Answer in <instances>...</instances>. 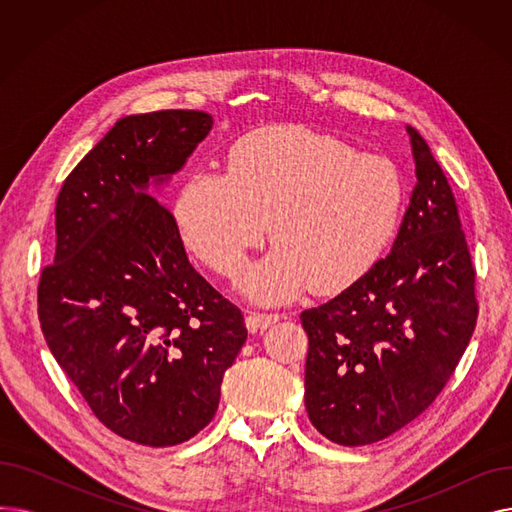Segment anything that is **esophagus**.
Here are the masks:
<instances>
[{
    "mask_svg": "<svg viewBox=\"0 0 512 512\" xmlns=\"http://www.w3.org/2000/svg\"><path fill=\"white\" fill-rule=\"evenodd\" d=\"M280 313H251L247 317V326L251 332H257V330H267L270 326H274L276 321H280Z\"/></svg>",
    "mask_w": 512,
    "mask_h": 512,
    "instance_id": "obj_1",
    "label": "esophagus"
}]
</instances>
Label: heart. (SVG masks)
<instances>
[{
	"mask_svg": "<svg viewBox=\"0 0 512 512\" xmlns=\"http://www.w3.org/2000/svg\"><path fill=\"white\" fill-rule=\"evenodd\" d=\"M405 180L386 155L359 153L299 124L261 126L238 137L226 174L199 170L180 186L174 218L199 261L234 276L267 232L274 253L245 278L263 301L313 284L334 294L378 263L396 232Z\"/></svg>",
	"mask_w": 512,
	"mask_h": 512,
	"instance_id": "b5f03b06",
	"label": "heart"
}]
</instances>
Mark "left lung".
Listing matches in <instances>:
<instances>
[{"label": "left lung", "mask_w": 512, "mask_h": 512, "mask_svg": "<svg viewBox=\"0 0 512 512\" xmlns=\"http://www.w3.org/2000/svg\"><path fill=\"white\" fill-rule=\"evenodd\" d=\"M417 184L392 251L305 309V407L342 446L380 442L442 392L477 324L475 267L444 170L409 126Z\"/></svg>", "instance_id": "1"}]
</instances>
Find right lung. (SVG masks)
Instances as JSON below:
<instances>
[{"label":"right lung","mask_w":512,"mask_h":512,"mask_svg":"<svg viewBox=\"0 0 512 512\" xmlns=\"http://www.w3.org/2000/svg\"><path fill=\"white\" fill-rule=\"evenodd\" d=\"M211 126L197 110L118 120L62 184L37 288L53 357L105 427L143 446L201 432L247 340L240 309L195 272L172 213L147 195Z\"/></svg>","instance_id":"add662e5"}]
</instances>
